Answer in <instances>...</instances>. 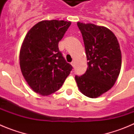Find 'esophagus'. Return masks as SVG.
<instances>
[{
	"mask_svg": "<svg viewBox=\"0 0 134 134\" xmlns=\"http://www.w3.org/2000/svg\"><path fill=\"white\" fill-rule=\"evenodd\" d=\"M71 65L72 66V67H74V62H71Z\"/></svg>",
	"mask_w": 134,
	"mask_h": 134,
	"instance_id": "34e87169",
	"label": "esophagus"
}]
</instances>
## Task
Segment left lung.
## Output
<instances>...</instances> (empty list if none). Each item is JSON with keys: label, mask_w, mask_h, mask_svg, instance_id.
<instances>
[{"label": "left lung", "mask_w": 134, "mask_h": 134, "mask_svg": "<svg viewBox=\"0 0 134 134\" xmlns=\"http://www.w3.org/2000/svg\"><path fill=\"white\" fill-rule=\"evenodd\" d=\"M88 68L83 75L75 76L79 90L90 98H97L111 89L119 76L121 53L113 32L103 26L78 22Z\"/></svg>", "instance_id": "left-lung-1"}]
</instances>
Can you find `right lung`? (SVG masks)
I'll use <instances>...</instances> for the list:
<instances>
[{
    "mask_svg": "<svg viewBox=\"0 0 134 134\" xmlns=\"http://www.w3.org/2000/svg\"><path fill=\"white\" fill-rule=\"evenodd\" d=\"M70 25V21H40L23 40L19 54L21 72L32 90L41 95L60 89L72 69L58 48Z\"/></svg>",
    "mask_w": 134,
    "mask_h": 134,
    "instance_id": "obj_1",
    "label": "right lung"
}]
</instances>
